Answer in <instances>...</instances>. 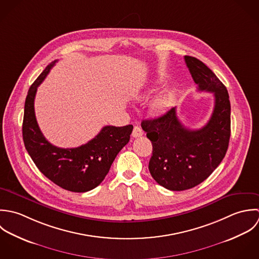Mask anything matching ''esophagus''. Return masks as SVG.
Wrapping results in <instances>:
<instances>
[{"label":"esophagus","mask_w":259,"mask_h":259,"mask_svg":"<svg viewBox=\"0 0 259 259\" xmlns=\"http://www.w3.org/2000/svg\"><path fill=\"white\" fill-rule=\"evenodd\" d=\"M143 135V130L139 127V126H135L133 128V132H132V136L137 138V137H140Z\"/></svg>","instance_id":"1"}]
</instances>
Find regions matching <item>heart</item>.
<instances>
[{
  "label": "heart",
  "instance_id": "heart-1",
  "mask_svg": "<svg viewBox=\"0 0 259 259\" xmlns=\"http://www.w3.org/2000/svg\"><path fill=\"white\" fill-rule=\"evenodd\" d=\"M172 104V97L170 95H160L150 103V110L152 113L160 115L168 110Z\"/></svg>",
  "mask_w": 259,
  "mask_h": 259
}]
</instances>
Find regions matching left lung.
Returning a JSON list of instances; mask_svg holds the SVG:
<instances>
[{
  "instance_id": "8db88e82",
  "label": "left lung",
  "mask_w": 259,
  "mask_h": 259,
  "mask_svg": "<svg viewBox=\"0 0 259 259\" xmlns=\"http://www.w3.org/2000/svg\"><path fill=\"white\" fill-rule=\"evenodd\" d=\"M199 91L214 95V109L206 125L190 130L176 114V107L162 116L143 120L142 129L153 151L149 171L166 189L182 191L203 182L226 154L230 138V102L226 87L200 60L184 57Z\"/></svg>"
}]
</instances>
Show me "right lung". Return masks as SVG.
I'll use <instances>...</instances> for the list:
<instances>
[{
    "instance_id": "add662e5",
    "label": "right lung",
    "mask_w": 259,
    "mask_h": 259,
    "mask_svg": "<svg viewBox=\"0 0 259 259\" xmlns=\"http://www.w3.org/2000/svg\"><path fill=\"white\" fill-rule=\"evenodd\" d=\"M55 60L28 91L23 120L25 147L38 169L55 184L72 192H87L97 187L108 174L120 150L129 142L133 126H105L95 138L76 148L52 145L41 132L35 116L37 88L49 74Z\"/></svg>"
}]
</instances>
